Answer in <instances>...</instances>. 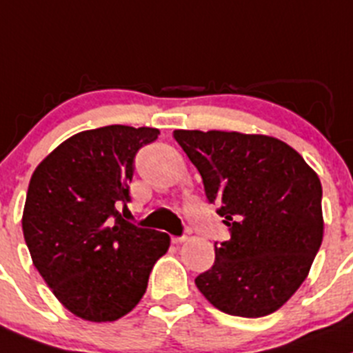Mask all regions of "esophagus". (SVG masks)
Instances as JSON below:
<instances>
[{
	"label": "esophagus",
	"mask_w": 353,
	"mask_h": 353,
	"mask_svg": "<svg viewBox=\"0 0 353 353\" xmlns=\"http://www.w3.org/2000/svg\"><path fill=\"white\" fill-rule=\"evenodd\" d=\"M171 241H173L174 244H182L187 241V236H180V237H171Z\"/></svg>",
	"instance_id": "1"
}]
</instances>
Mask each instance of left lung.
Listing matches in <instances>:
<instances>
[{
	"label": "left lung",
	"instance_id": "8db88e82",
	"mask_svg": "<svg viewBox=\"0 0 353 353\" xmlns=\"http://www.w3.org/2000/svg\"><path fill=\"white\" fill-rule=\"evenodd\" d=\"M203 176L230 239L214 243V263L196 286L218 310L263 317L307 279L322 243V187L288 143L267 135L174 130Z\"/></svg>",
	"mask_w": 353,
	"mask_h": 353
}]
</instances>
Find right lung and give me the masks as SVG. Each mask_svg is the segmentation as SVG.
I'll return each instance as SVG.
<instances>
[{"mask_svg":"<svg viewBox=\"0 0 353 353\" xmlns=\"http://www.w3.org/2000/svg\"><path fill=\"white\" fill-rule=\"evenodd\" d=\"M156 128L110 124L60 143L31 176L23 239L57 300L92 322L117 321L137 307L170 236L123 220L140 147Z\"/></svg>","mask_w":353,"mask_h":353,"instance_id":"obj_1","label":"right lung"}]
</instances>
